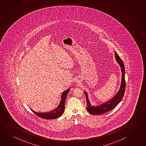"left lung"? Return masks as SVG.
Segmentation results:
<instances>
[{
	"mask_svg": "<svg viewBox=\"0 0 146 146\" xmlns=\"http://www.w3.org/2000/svg\"><path fill=\"white\" fill-rule=\"evenodd\" d=\"M115 58L117 63L119 64L120 66L121 67V71L122 72V77L121 84L120 86L119 90L118 91L116 94L113 98L110 100L107 101L103 104H100L99 106H95L92 105L90 102L88 98V95L86 91H84L85 93V97L87 101V106L86 108L88 111L92 115H101L106 113L108 111H111L114 109L115 106H116L121 101L123 97L124 96L125 88V68L124 64L123 61L120 58L118 54L115 52Z\"/></svg>",
	"mask_w": 146,
	"mask_h": 146,
	"instance_id": "8db88e82",
	"label": "left lung"
}]
</instances>
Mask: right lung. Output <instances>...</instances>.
<instances>
[{
	"label": "right lung",
	"instance_id": "add662e5",
	"mask_svg": "<svg viewBox=\"0 0 146 146\" xmlns=\"http://www.w3.org/2000/svg\"><path fill=\"white\" fill-rule=\"evenodd\" d=\"M70 90V89H68L62 93L61 95V101L59 104V105L54 110H53L52 111H50L48 113H38L33 111L32 109H30L35 115H37V116L42 118L43 119H54L58 118V117H61L64 112L65 102L66 100L67 95L68 93H69Z\"/></svg>",
	"mask_w": 146,
	"mask_h": 146
}]
</instances>
